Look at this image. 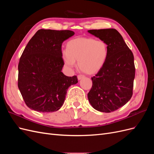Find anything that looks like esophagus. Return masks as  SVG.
<instances>
[{
  "label": "esophagus",
  "mask_w": 154,
  "mask_h": 154,
  "mask_svg": "<svg viewBox=\"0 0 154 154\" xmlns=\"http://www.w3.org/2000/svg\"><path fill=\"white\" fill-rule=\"evenodd\" d=\"M77 77H78V80H82V78H84V76H83V75H78Z\"/></svg>",
  "instance_id": "esophagus-1"
}]
</instances>
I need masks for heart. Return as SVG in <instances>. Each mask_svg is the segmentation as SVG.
Here are the masks:
<instances>
[{
	"instance_id": "heart-1",
	"label": "heart",
	"mask_w": 154,
	"mask_h": 154,
	"mask_svg": "<svg viewBox=\"0 0 154 154\" xmlns=\"http://www.w3.org/2000/svg\"><path fill=\"white\" fill-rule=\"evenodd\" d=\"M67 51L62 53L66 66L71 69L76 65L87 74L98 72L104 66L109 57V48L103 40L92 38H77L68 42Z\"/></svg>"
}]
</instances>
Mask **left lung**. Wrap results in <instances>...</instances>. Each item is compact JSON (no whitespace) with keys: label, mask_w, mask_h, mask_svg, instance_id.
Returning <instances> with one entry per match:
<instances>
[{"label":"left lung","mask_w":154,"mask_h":154,"mask_svg":"<svg viewBox=\"0 0 154 154\" xmlns=\"http://www.w3.org/2000/svg\"><path fill=\"white\" fill-rule=\"evenodd\" d=\"M88 32L103 40L109 48L104 66L91 78L92 87L88 99L94 109L111 112L125 105L132 96L135 66L134 55L122 36L115 29Z\"/></svg>","instance_id":"obj_1"}]
</instances>
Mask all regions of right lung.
Segmentation results:
<instances>
[{
    "label": "right lung",
    "instance_id": "1",
    "mask_svg": "<svg viewBox=\"0 0 154 154\" xmlns=\"http://www.w3.org/2000/svg\"><path fill=\"white\" fill-rule=\"evenodd\" d=\"M74 35L70 30L40 29L32 37L18 63V87L26 105L40 112L57 111L67 88L78 83L76 76L62 72V45Z\"/></svg>",
    "mask_w": 154,
    "mask_h": 154
}]
</instances>
